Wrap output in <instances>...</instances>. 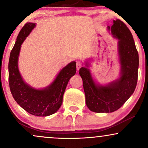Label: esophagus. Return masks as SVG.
Masks as SVG:
<instances>
[{"label": "esophagus", "instance_id": "34e87169", "mask_svg": "<svg viewBox=\"0 0 148 148\" xmlns=\"http://www.w3.org/2000/svg\"><path fill=\"white\" fill-rule=\"evenodd\" d=\"M82 66V62L80 61H78L77 62V63H76V67H77V70L79 71V69L81 68Z\"/></svg>", "mask_w": 148, "mask_h": 148}]
</instances>
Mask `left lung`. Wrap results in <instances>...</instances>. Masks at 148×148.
Listing matches in <instances>:
<instances>
[{
  "instance_id": "1",
  "label": "left lung",
  "mask_w": 148,
  "mask_h": 148,
  "mask_svg": "<svg viewBox=\"0 0 148 148\" xmlns=\"http://www.w3.org/2000/svg\"><path fill=\"white\" fill-rule=\"evenodd\" d=\"M113 37L118 39V53L121 64V75L106 86L96 84L90 70L86 66L79 69L83 81L86 103L95 112H112L117 110L130 98L135 90L138 79V54L130 31L120 20L113 21L108 27Z\"/></svg>"
}]
</instances>
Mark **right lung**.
Returning <instances> with one entry per match:
<instances>
[{"instance_id":"1","label":"right lung","mask_w":148,"mask_h":148,"mask_svg":"<svg viewBox=\"0 0 148 148\" xmlns=\"http://www.w3.org/2000/svg\"><path fill=\"white\" fill-rule=\"evenodd\" d=\"M35 27V23H27L18 34L9 61V84L13 97L24 110L33 115L47 116L61 106L67 84L76 73V62H72L64 67L47 88L35 89L27 84L20 74L18 60L21 45Z\"/></svg>"}]
</instances>
